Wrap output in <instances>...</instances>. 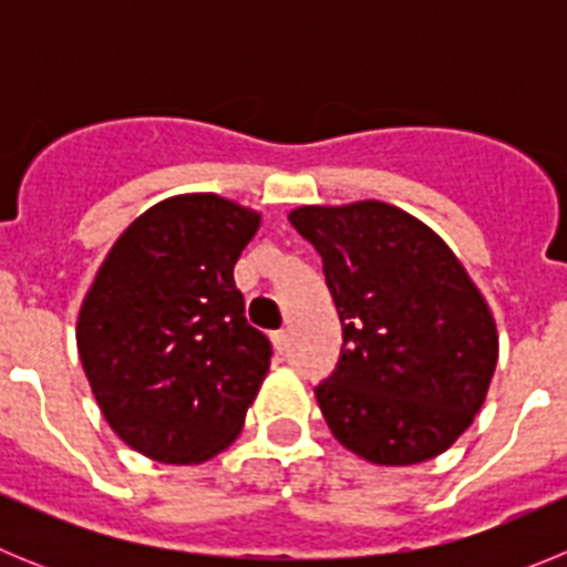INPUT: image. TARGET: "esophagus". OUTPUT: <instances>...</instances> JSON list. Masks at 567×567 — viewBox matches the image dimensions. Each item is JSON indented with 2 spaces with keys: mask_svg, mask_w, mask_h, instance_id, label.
I'll use <instances>...</instances> for the list:
<instances>
[{
  "mask_svg": "<svg viewBox=\"0 0 567 567\" xmlns=\"http://www.w3.org/2000/svg\"><path fill=\"white\" fill-rule=\"evenodd\" d=\"M272 340H275V349H278V352H287V349H289V332H287V329L275 332Z\"/></svg>",
  "mask_w": 567,
  "mask_h": 567,
  "instance_id": "34e87169",
  "label": "esophagus"
}]
</instances>
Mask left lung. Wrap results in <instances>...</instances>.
Here are the masks:
<instances>
[{"label":"left lung","instance_id":"left-lung-1","mask_svg":"<svg viewBox=\"0 0 567 567\" xmlns=\"http://www.w3.org/2000/svg\"><path fill=\"white\" fill-rule=\"evenodd\" d=\"M289 221L323 258L343 327L338 369L315 389L334 440L374 465L452 449L499 354L494 315L452 247L385 202L307 204Z\"/></svg>","mask_w":567,"mask_h":567}]
</instances>
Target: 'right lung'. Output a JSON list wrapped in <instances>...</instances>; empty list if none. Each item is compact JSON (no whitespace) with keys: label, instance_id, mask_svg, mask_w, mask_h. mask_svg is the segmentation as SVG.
I'll list each match as a JSON object with an SVG mask.
<instances>
[{"label":"right lung","instance_id":"obj_1","mask_svg":"<svg viewBox=\"0 0 567 567\" xmlns=\"http://www.w3.org/2000/svg\"><path fill=\"white\" fill-rule=\"evenodd\" d=\"M260 213L215 193L164 198L118 235L79 307L76 346L104 420L158 463L235 443L269 372L233 267Z\"/></svg>","mask_w":567,"mask_h":567}]
</instances>
